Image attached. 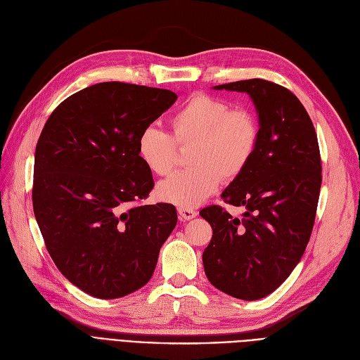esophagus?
Returning a JSON list of instances; mask_svg holds the SVG:
<instances>
[{
	"instance_id": "obj_1",
	"label": "esophagus",
	"mask_w": 360,
	"mask_h": 360,
	"mask_svg": "<svg viewBox=\"0 0 360 360\" xmlns=\"http://www.w3.org/2000/svg\"><path fill=\"white\" fill-rule=\"evenodd\" d=\"M178 214L181 221H188V219H193L197 215V212L194 210H190V207H179Z\"/></svg>"
}]
</instances>
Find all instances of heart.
Segmentation results:
<instances>
[{"label":"heart","instance_id":"obj_1","mask_svg":"<svg viewBox=\"0 0 360 360\" xmlns=\"http://www.w3.org/2000/svg\"><path fill=\"white\" fill-rule=\"evenodd\" d=\"M260 124L248 109L210 94L193 96L172 115L170 134L148 125L139 134V155L158 176L175 169L178 148H188L191 169L160 182L161 200L179 207H194L212 195L219 182L239 178L256 154Z\"/></svg>","mask_w":360,"mask_h":360}]
</instances>
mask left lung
<instances>
[{
  "label": "left lung",
  "mask_w": 360,
  "mask_h": 360,
  "mask_svg": "<svg viewBox=\"0 0 360 360\" xmlns=\"http://www.w3.org/2000/svg\"><path fill=\"white\" fill-rule=\"evenodd\" d=\"M214 88L247 92L260 139L245 172L221 194L245 212L236 218L218 205L200 211L212 227L205 274L221 292L257 300L287 280L308 245L321 187L317 134L302 103L281 85L248 79Z\"/></svg>",
  "instance_id": "8db88e82"
}]
</instances>
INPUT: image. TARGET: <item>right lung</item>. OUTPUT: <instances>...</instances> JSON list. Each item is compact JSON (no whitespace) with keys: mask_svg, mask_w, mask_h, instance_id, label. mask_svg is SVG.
I'll return each mask as SVG.
<instances>
[{"mask_svg":"<svg viewBox=\"0 0 360 360\" xmlns=\"http://www.w3.org/2000/svg\"><path fill=\"white\" fill-rule=\"evenodd\" d=\"M178 96L103 82L65 98L46 121L34 157L32 207L53 263L100 299L143 287L175 229L176 207L141 205L154 187L137 139Z\"/></svg>","mask_w":360,"mask_h":360,"instance_id":"obj_1","label":"right lung"}]
</instances>
